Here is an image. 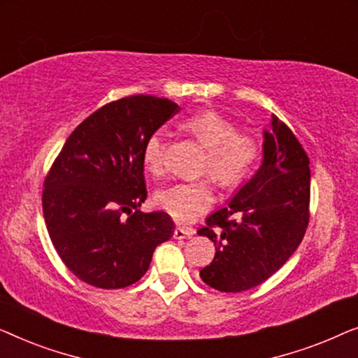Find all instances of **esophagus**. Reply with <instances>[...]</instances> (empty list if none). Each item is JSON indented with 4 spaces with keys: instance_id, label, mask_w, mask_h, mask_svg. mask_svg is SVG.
Instances as JSON below:
<instances>
[{
    "instance_id": "obj_1",
    "label": "esophagus",
    "mask_w": 358,
    "mask_h": 358,
    "mask_svg": "<svg viewBox=\"0 0 358 358\" xmlns=\"http://www.w3.org/2000/svg\"><path fill=\"white\" fill-rule=\"evenodd\" d=\"M195 234V229L192 227H176L174 229V238L176 239H187V238H192Z\"/></svg>"
}]
</instances>
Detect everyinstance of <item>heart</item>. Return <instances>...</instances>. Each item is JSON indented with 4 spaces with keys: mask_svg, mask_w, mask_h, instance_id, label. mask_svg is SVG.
I'll use <instances>...</instances> for the list:
<instances>
[{
    "mask_svg": "<svg viewBox=\"0 0 358 358\" xmlns=\"http://www.w3.org/2000/svg\"><path fill=\"white\" fill-rule=\"evenodd\" d=\"M182 127L192 134L207 153L202 171L224 189H236L251 178L262 156V145L256 135L239 131V125L215 109H203L189 115ZM143 164L151 174L159 176L166 168V134L156 130L145 140ZM156 205L179 222H190L207 212L215 202L210 178L180 180L156 192Z\"/></svg>",
    "mask_w": 358,
    "mask_h": 358,
    "instance_id": "b5f03b06",
    "label": "heart"
}]
</instances>
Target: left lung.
<instances>
[{
  "mask_svg": "<svg viewBox=\"0 0 358 358\" xmlns=\"http://www.w3.org/2000/svg\"><path fill=\"white\" fill-rule=\"evenodd\" d=\"M264 131V161L227 207L210 215L200 236L215 243L200 271L208 287L244 292L272 277L305 236L310 222V158L287 124L272 115Z\"/></svg>",
  "mask_w": 358,
  "mask_h": 358,
  "instance_id": "1",
  "label": "left lung"
}]
</instances>
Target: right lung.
<instances>
[{
  "label": "right lung",
  "mask_w": 358,
  "mask_h": 358,
  "mask_svg": "<svg viewBox=\"0 0 358 358\" xmlns=\"http://www.w3.org/2000/svg\"><path fill=\"white\" fill-rule=\"evenodd\" d=\"M155 96L112 101L68 136L43 180L47 231L63 264L97 288H124L148 271L174 234L168 213H143V145L179 112Z\"/></svg>",
  "instance_id": "add662e5"
}]
</instances>
